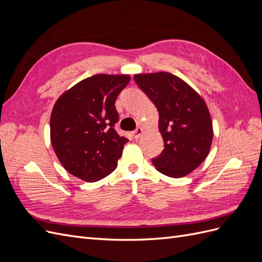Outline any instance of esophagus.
Wrapping results in <instances>:
<instances>
[{
    "label": "esophagus",
    "mask_w": 262,
    "mask_h": 262,
    "mask_svg": "<svg viewBox=\"0 0 262 262\" xmlns=\"http://www.w3.org/2000/svg\"><path fill=\"white\" fill-rule=\"evenodd\" d=\"M142 133H143V130H142V128H137L136 130H134V131L132 132L133 138H134V139H139V138L141 137Z\"/></svg>",
    "instance_id": "1"
}]
</instances>
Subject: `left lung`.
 <instances>
[{"label":"left lung","mask_w":262,"mask_h":262,"mask_svg":"<svg viewBox=\"0 0 262 262\" xmlns=\"http://www.w3.org/2000/svg\"><path fill=\"white\" fill-rule=\"evenodd\" d=\"M134 81L160 115L164 149L152 158L153 165L168 177L188 175L211 148L213 128L204 100L181 78L167 72L137 74Z\"/></svg>","instance_id":"left-lung-1"}]
</instances>
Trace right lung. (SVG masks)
Instances as JSON below:
<instances>
[{"label":"right lung","instance_id":"right-lung-1","mask_svg":"<svg viewBox=\"0 0 262 262\" xmlns=\"http://www.w3.org/2000/svg\"><path fill=\"white\" fill-rule=\"evenodd\" d=\"M129 81V75H93L55 102L50 118L51 144L73 176L94 182L117 168L129 140L115 130L119 120L115 102Z\"/></svg>","mask_w":262,"mask_h":262}]
</instances>
